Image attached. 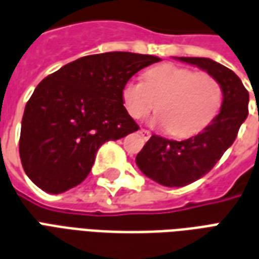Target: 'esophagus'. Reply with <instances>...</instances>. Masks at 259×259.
<instances>
[{"label": "esophagus", "instance_id": "obj_1", "mask_svg": "<svg viewBox=\"0 0 259 259\" xmlns=\"http://www.w3.org/2000/svg\"><path fill=\"white\" fill-rule=\"evenodd\" d=\"M140 133H141V136H143V137L146 139V140H148V139L151 137V132H150V130L141 129V130H140Z\"/></svg>", "mask_w": 259, "mask_h": 259}]
</instances>
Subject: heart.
<instances>
[{"label":"heart","mask_w":259,"mask_h":259,"mask_svg":"<svg viewBox=\"0 0 259 259\" xmlns=\"http://www.w3.org/2000/svg\"><path fill=\"white\" fill-rule=\"evenodd\" d=\"M122 102L132 118L141 119L157 107L152 124L175 137H190L215 119L223 102L221 81L209 73L174 64L150 69L144 81L130 79L122 87Z\"/></svg>","instance_id":"1"}]
</instances>
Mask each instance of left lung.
I'll return each instance as SVG.
<instances>
[{
	"label": "left lung",
	"instance_id": "obj_1",
	"mask_svg": "<svg viewBox=\"0 0 259 259\" xmlns=\"http://www.w3.org/2000/svg\"><path fill=\"white\" fill-rule=\"evenodd\" d=\"M215 76L223 89L221 112L197 136L183 141L168 140L152 135L137 157L136 163L147 178L166 187H183L211 170L233 144L241 123L248 115V91L239 76L209 58L180 57Z\"/></svg>",
	"mask_w": 259,
	"mask_h": 259
}]
</instances>
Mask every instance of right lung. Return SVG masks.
I'll use <instances>...</instances> for the list:
<instances>
[{"mask_svg":"<svg viewBox=\"0 0 259 259\" xmlns=\"http://www.w3.org/2000/svg\"><path fill=\"white\" fill-rule=\"evenodd\" d=\"M154 55L105 53L65 65L37 85L22 119L19 155L29 179L59 194L90 174L98 148L139 130L122 87Z\"/></svg>","mask_w":259,"mask_h":259,"instance_id":"add662e5","label":"right lung"}]
</instances>
